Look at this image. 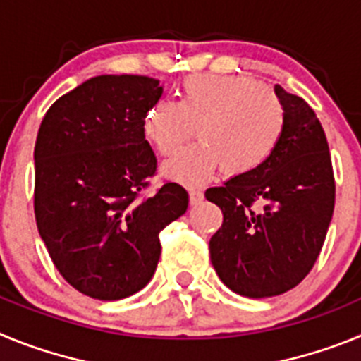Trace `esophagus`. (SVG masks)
Masks as SVG:
<instances>
[{
    "label": "esophagus",
    "instance_id": "34e87169",
    "mask_svg": "<svg viewBox=\"0 0 361 361\" xmlns=\"http://www.w3.org/2000/svg\"><path fill=\"white\" fill-rule=\"evenodd\" d=\"M188 193H190L191 204H199L200 200H202V191H200L199 188H190V190H188Z\"/></svg>",
    "mask_w": 361,
    "mask_h": 361
}]
</instances>
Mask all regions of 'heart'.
<instances>
[{
	"instance_id": "1",
	"label": "heart",
	"mask_w": 361,
	"mask_h": 361,
	"mask_svg": "<svg viewBox=\"0 0 361 361\" xmlns=\"http://www.w3.org/2000/svg\"><path fill=\"white\" fill-rule=\"evenodd\" d=\"M197 126L199 142L162 166L175 183L199 186L219 166L229 177L255 171L275 153L286 128V110L275 92L247 75H195L180 99L148 108L145 133L161 155H173Z\"/></svg>"
}]
</instances>
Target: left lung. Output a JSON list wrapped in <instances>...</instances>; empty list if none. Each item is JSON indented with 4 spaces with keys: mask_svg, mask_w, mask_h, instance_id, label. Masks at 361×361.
Segmentation results:
<instances>
[{
    "mask_svg": "<svg viewBox=\"0 0 361 361\" xmlns=\"http://www.w3.org/2000/svg\"><path fill=\"white\" fill-rule=\"evenodd\" d=\"M286 128L275 153L251 173L206 190L224 215L209 240L216 275L237 295L289 291L317 262L334 209L329 145L312 108L275 85ZM260 202L264 209H252Z\"/></svg>",
    "mask_w": 361,
    "mask_h": 361,
    "instance_id": "obj_1",
    "label": "left lung"
}]
</instances>
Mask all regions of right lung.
Wrapping results in <instances>:
<instances>
[{
	"label": "right lung",
	"instance_id": "right-lung-1",
	"mask_svg": "<svg viewBox=\"0 0 361 361\" xmlns=\"http://www.w3.org/2000/svg\"><path fill=\"white\" fill-rule=\"evenodd\" d=\"M162 90L146 75H97L57 99L39 126L37 229L63 279L92 298L141 291L161 257L159 233L188 209L177 183L139 199L157 170L145 116Z\"/></svg>",
	"mask_w": 361,
	"mask_h": 361
}]
</instances>
